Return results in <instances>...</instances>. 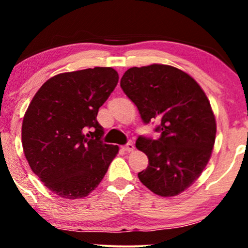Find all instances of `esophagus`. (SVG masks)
<instances>
[{
  "label": "esophagus",
  "mask_w": 248,
  "mask_h": 248,
  "mask_svg": "<svg viewBox=\"0 0 248 248\" xmlns=\"http://www.w3.org/2000/svg\"><path fill=\"white\" fill-rule=\"evenodd\" d=\"M134 148H135V147H134V144L132 143V142H128L127 144H124V146L122 147V149H124V152H128V153H129V152H133Z\"/></svg>",
  "instance_id": "1"
}]
</instances>
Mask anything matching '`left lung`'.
Masks as SVG:
<instances>
[{
	"mask_svg": "<svg viewBox=\"0 0 248 248\" xmlns=\"http://www.w3.org/2000/svg\"><path fill=\"white\" fill-rule=\"evenodd\" d=\"M120 86L143 124L156 121L161 134L136 140L148 156L139 179L156 195H178L201 176L215 144L216 120L205 93L186 72L160 64L128 69Z\"/></svg>",
	"mask_w": 248,
	"mask_h": 248,
	"instance_id": "1",
	"label": "left lung"
}]
</instances>
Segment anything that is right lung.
<instances>
[{
  "instance_id": "1",
  "label": "right lung",
  "mask_w": 248,
  "mask_h": 248,
  "mask_svg": "<svg viewBox=\"0 0 248 248\" xmlns=\"http://www.w3.org/2000/svg\"><path fill=\"white\" fill-rule=\"evenodd\" d=\"M112 67L57 75L43 84L22 124L24 155L56 195L77 199L95 189L119 152L101 141L99 108L118 84Z\"/></svg>"
}]
</instances>
